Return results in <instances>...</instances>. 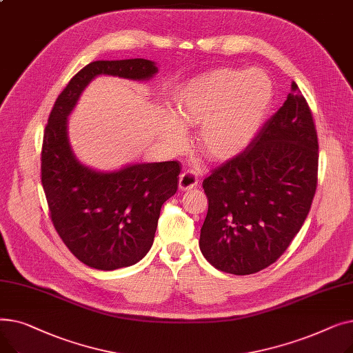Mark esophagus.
Returning a JSON list of instances; mask_svg holds the SVG:
<instances>
[{
  "instance_id": "34e87169",
  "label": "esophagus",
  "mask_w": 353,
  "mask_h": 353,
  "mask_svg": "<svg viewBox=\"0 0 353 353\" xmlns=\"http://www.w3.org/2000/svg\"><path fill=\"white\" fill-rule=\"evenodd\" d=\"M197 183H199V180H197L196 174H193L192 172H183L179 179V189L181 192L192 190L197 186Z\"/></svg>"
}]
</instances>
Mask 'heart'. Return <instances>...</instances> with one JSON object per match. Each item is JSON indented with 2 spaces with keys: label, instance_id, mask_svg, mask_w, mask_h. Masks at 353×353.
Wrapping results in <instances>:
<instances>
[{
  "label": "heart",
  "instance_id": "heart-1",
  "mask_svg": "<svg viewBox=\"0 0 353 353\" xmlns=\"http://www.w3.org/2000/svg\"><path fill=\"white\" fill-rule=\"evenodd\" d=\"M273 101V84L261 70L214 68L193 79L177 97L169 140L181 144L183 125H200L197 145L212 161L242 153L261 130Z\"/></svg>",
  "mask_w": 353,
  "mask_h": 353
}]
</instances>
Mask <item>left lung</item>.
<instances>
[{
    "instance_id": "obj_1",
    "label": "left lung",
    "mask_w": 353,
    "mask_h": 353,
    "mask_svg": "<svg viewBox=\"0 0 353 353\" xmlns=\"http://www.w3.org/2000/svg\"><path fill=\"white\" fill-rule=\"evenodd\" d=\"M318 160L312 111L293 81L246 150L203 180L209 209L199 246L206 261L239 276L274 263L309 214Z\"/></svg>"
}]
</instances>
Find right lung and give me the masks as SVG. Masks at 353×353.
Returning a JSON list of instances; mask_svg holds the SVG:
<instances>
[{
	"label": "right lung",
	"instance_id": "1",
	"mask_svg": "<svg viewBox=\"0 0 353 353\" xmlns=\"http://www.w3.org/2000/svg\"><path fill=\"white\" fill-rule=\"evenodd\" d=\"M154 61L144 59L92 61L60 92L44 130L41 183L52 225L70 252L84 265L114 270L137 263L153 245L163 203L179 186L177 161L137 163L97 172L74 156L67 117L97 76L150 80Z\"/></svg>",
	"mask_w": 353,
	"mask_h": 353
}]
</instances>
